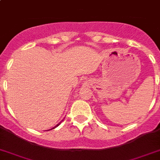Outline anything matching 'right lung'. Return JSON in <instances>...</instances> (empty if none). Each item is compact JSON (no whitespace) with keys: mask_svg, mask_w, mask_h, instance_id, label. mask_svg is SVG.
Masks as SVG:
<instances>
[{"mask_svg":"<svg viewBox=\"0 0 160 160\" xmlns=\"http://www.w3.org/2000/svg\"><path fill=\"white\" fill-rule=\"evenodd\" d=\"M59 124H60V123H59V124H58V125H56V126H55V127H53V128H52V129H55V127H57V126H59ZM52 129H51V130H52Z\"/></svg>","mask_w":160,"mask_h":160,"instance_id":"add662e5","label":"right lung"}]
</instances>
